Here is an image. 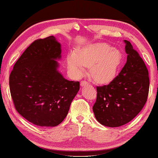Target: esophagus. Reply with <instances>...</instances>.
<instances>
[{
  "label": "esophagus",
  "mask_w": 158,
  "mask_h": 158,
  "mask_svg": "<svg viewBox=\"0 0 158 158\" xmlns=\"http://www.w3.org/2000/svg\"><path fill=\"white\" fill-rule=\"evenodd\" d=\"M89 83L87 81H81V83H80V85H81V86H86V85H87Z\"/></svg>",
  "instance_id": "obj_1"
}]
</instances>
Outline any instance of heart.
I'll use <instances>...</instances> for the list:
<instances>
[{"label": "heart", "mask_w": 158, "mask_h": 158, "mask_svg": "<svg viewBox=\"0 0 158 158\" xmlns=\"http://www.w3.org/2000/svg\"><path fill=\"white\" fill-rule=\"evenodd\" d=\"M122 53L118 49L104 43L89 45L79 48L77 54L67 56V67L70 74L79 78L90 67L93 78L98 83H106L114 78L122 62Z\"/></svg>", "instance_id": "b5f03b06"}]
</instances>
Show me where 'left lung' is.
<instances>
[{"mask_svg": "<svg viewBox=\"0 0 158 158\" xmlns=\"http://www.w3.org/2000/svg\"><path fill=\"white\" fill-rule=\"evenodd\" d=\"M126 64L107 85L98 86L93 111L104 126L118 127L131 121L147 101L149 91L148 71L138 52L124 40Z\"/></svg>", "mask_w": 158, "mask_h": 158, "instance_id": "1", "label": "left lung"}]
</instances>
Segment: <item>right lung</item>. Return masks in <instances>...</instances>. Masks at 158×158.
I'll return each mask as SVG.
<instances>
[{"instance_id":"add662e5","label":"right lung","mask_w":158,"mask_h":158,"mask_svg":"<svg viewBox=\"0 0 158 158\" xmlns=\"http://www.w3.org/2000/svg\"><path fill=\"white\" fill-rule=\"evenodd\" d=\"M61 45L53 36L34 41L15 64L10 90L17 111L31 123L56 127L68 113L79 82L58 71Z\"/></svg>"}]
</instances>
